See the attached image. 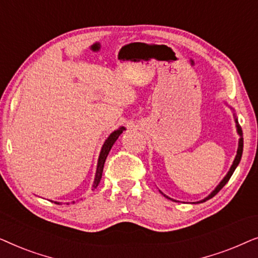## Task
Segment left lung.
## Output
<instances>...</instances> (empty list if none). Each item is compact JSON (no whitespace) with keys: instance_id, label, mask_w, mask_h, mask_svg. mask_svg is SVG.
I'll return each mask as SVG.
<instances>
[{"instance_id":"obj_1","label":"left lung","mask_w":258,"mask_h":258,"mask_svg":"<svg viewBox=\"0 0 258 258\" xmlns=\"http://www.w3.org/2000/svg\"><path fill=\"white\" fill-rule=\"evenodd\" d=\"M228 105V104H227ZM230 109L232 111H234V109H232L231 107H230ZM234 117H235V123H236V129H237V134H238V136H239V140H238V148H237V154H236V156H235V160H234V162H232V164H231V167H230V169H229V171H228V174L224 176L223 177V179H222V181L218 183V185L216 186V188H215L213 191H211L209 195H208L206 199H203V200H201V201H199V202H194V203H202V202H206V201H208V200H210V199H213V197L216 195V194L220 191V190L223 188V186L227 184L228 183V181L229 179H230V177H231V175L234 174V171H235V169L237 168V165L239 164V162H241V158H242V154H243V133H242V128H241V125L238 124V119H237V117H236V115H235V112H234ZM162 192V191H161ZM163 194V192H162ZM164 195V194H163ZM165 197H167V199H169V200H171V201H175V202H177V201L176 200H172V199H170V197H168L167 195H164Z\"/></svg>"}]
</instances>
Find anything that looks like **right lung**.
<instances>
[{
    "instance_id": "add662e5",
    "label": "right lung",
    "mask_w": 258,
    "mask_h": 258,
    "mask_svg": "<svg viewBox=\"0 0 258 258\" xmlns=\"http://www.w3.org/2000/svg\"><path fill=\"white\" fill-rule=\"evenodd\" d=\"M125 128L124 126H119L118 129H116L115 132H112L110 135L108 136V139L104 141L103 146H102V149L100 151V156H98V161H97V168H96V174H95V178H94V182H93V186H91V190L96 189L97 185L100 184V181L102 178V172H103V167H104V162L107 160V156L109 154V151H110L111 147L114 146V143L116 142V140L118 139L119 135L124 132ZM56 204H59V202H55ZM75 203V202H73Z\"/></svg>"
}]
</instances>
